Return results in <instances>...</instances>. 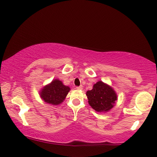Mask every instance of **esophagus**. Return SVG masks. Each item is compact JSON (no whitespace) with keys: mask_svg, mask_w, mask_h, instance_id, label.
<instances>
[{"mask_svg":"<svg viewBox=\"0 0 157 157\" xmlns=\"http://www.w3.org/2000/svg\"><path fill=\"white\" fill-rule=\"evenodd\" d=\"M76 88L78 90H82L83 89V86H77Z\"/></svg>","mask_w":157,"mask_h":157,"instance_id":"1","label":"esophagus"}]
</instances>
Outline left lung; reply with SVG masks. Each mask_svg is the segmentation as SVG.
<instances>
[{"instance_id": "8db88e82", "label": "left lung", "mask_w": 157, "mask_h": 157, "mask_svg": "<svg viewBox=\"0 0 157 157\" xmlns=\"http://www.w3.org/2000/svg\"><path fill=\"white\" fill-rule=\"evenodd\" d=\"M88 103L97 112H105L114 106L117 95L114 90L102 81L94 84L92 90L86 92Z\"/></svg>"}]
</instances>
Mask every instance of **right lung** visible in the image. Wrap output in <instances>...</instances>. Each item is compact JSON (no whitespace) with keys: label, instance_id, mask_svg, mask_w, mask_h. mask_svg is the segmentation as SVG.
Instances as JSON below:
<instances>
[{"label":"right lung","instance_id":"add662e5","mask_svg":"<svg viewBox=\"0 0 157 157\" xmlns=\"http://www.w3.org/2000/svg\"><path fill=\"white\" fill-rule=\"evenodd\" d=\"M69 90V86H64L62 81L55 79L49 85L43 88L40 96L46 103L56 105L62 103Z\"/></svg>","mask_w":157,"mask_h":157}]
</instances>
